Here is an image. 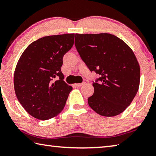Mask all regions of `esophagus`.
I'll list each match as a JSON object with an SVG mask.
<instances>
[{"label":"esophagus","instance_id":"obj_1","mask_svg":"<svg viewBox=\"0 0 156 156\" xmlns=\"http://www.w3.org/2000/svg\"><path fill=\"white\" fill-rule=\"evenodd\" d=\"M84 84H85V83H84V82H83V83H78V84H76V86H77V87H80V86H82V85H83Z\"/></svg>","mask_w":156,"mask_h":156}]
</instances>
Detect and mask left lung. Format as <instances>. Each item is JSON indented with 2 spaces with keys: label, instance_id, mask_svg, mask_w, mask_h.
<instances>
[{
  "label": "left lung",
  "instance_id": "obj_1",
  "mask_svg": "<svg viewBox=\"0 0 156 156\" xmlns=\"http://www.w3.org/2000/svg\"><path fill=\"white\" fill-rule=\"evenodd\" d=\"M75 46L91 72L100 76L88 98L92 109L112 117L125 111L138 92L140 69L132 49L110 34H76Z\"/></svg>",
  "mask_w": 156,
  "mask_h": 156
}]
</instances>
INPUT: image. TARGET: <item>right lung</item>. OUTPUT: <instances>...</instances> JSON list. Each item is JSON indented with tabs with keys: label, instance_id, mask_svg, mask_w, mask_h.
Returning a JSON list of instances; mask_svg holds the SVG:
<instances>
[{
	"label": "right lung",
	"instance_id": "right-lung-1",
	"mask_svg": "<svg viewBox=\"0 0 156 156\" xmlns=\"http://www.w3.org/2000/svg\"><path fill=\"white\" fill-rule=\"evenodd\" d=\"M74 36L65 34L39 38L18 60L14 76L15 93L23 108L37 119H51L65 107L72 87L63 80L62 58L73 47ZM56 77L59 79L54 83Z\"/></svg>",
	"mask_w": 156,
	"mask_h": 156
}]
</instances>
